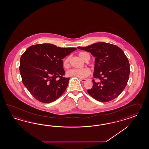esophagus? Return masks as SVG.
<instances>
[{"label": "esophagus", "instance_id": "34e87169", "mask_svg": "<svg viewBox=\"0 0 149 149\" xmlns=\"http://www.w3.org/2000/svg\"><path fill=\"white\" fill-rule=\"evenodd\" d=\"M80 80L82 82H86L87 81V79H80Z\"/></svg>", "mask_w": 149, "mask_h": 149}]
</instances>
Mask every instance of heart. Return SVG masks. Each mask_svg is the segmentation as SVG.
Masks as SVG:
<instances>
[{
  "label": "heart",
  "mask_w": 149,
  "mask_h": 149,
  "mask_svg": "<svg viewBox=\"0 0 149 149\" xmlns=\"http://www.w3.org/2000/svg\"><path fill=\"white\" fill-rule=\"evenodd\" d=\"M86 52H81L79 54V56L82 60H84V55ZM69 57L65 58L63 60L62 65L63 67L65 69L68 68L69 67ZM91 73V70L87 68H84L82 69H72L67 72V76L69 77H75L79 79H84L87 77Z\"/></svg>",
  "instance_id": "heart-1"
}]
</instances>
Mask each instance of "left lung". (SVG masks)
I'll return each mask as SVG.
<instances>
[{
  "mask_svg": "<svg viewBox=\"0 0 149 149\" xmlns=\"http://www.w3.org/2000/svg\"><path fill=\"white\" fill-rule=\"evenodd\" d=\"M77 48L90 52L95 59L93 87L88 89L91 97L102 102L116 98L126 87L130 74V65L123 51L113 44L97 42Z\"/></svg>",
  "mask_w": 149,
  "mask_h": 149,
  "instance_id": "left-lung-1",
  "label": "left lung"
}]
</instances>
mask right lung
<instances>
[{
    "label": "right lung",
    "mask_w": 149,
    "mask_h": 149,
    "mask_svg": "<svg viewBox=\"0 0 149 149\" xmlns=\"http://www.w3.org/2000/svg\"><path fill=\"white\" fill-rule=\"evenodd\" d=\"M75 50L51 44L35 45L26 50L20 58L19 70L22 83L34 98L50 103L61 96L70 79L63 77L62 59Z\"/></svg>",
    "instance_id": "1"
}]
</instances>
